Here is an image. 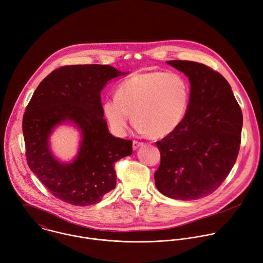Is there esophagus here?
I'll return each instance as SVG.
<instances>
[{
	"mask_svg": "<svg viewBox=\"0 0 263 263\" xmlns=\"http://www.w3.org/2000/svg\"><path fill=\"white\" fill-rule=\"evenodd\" d=\"M143 143L141 141H138V140H133L132 142V146H133V149H137L140 145H142Z\"/></svg>",
	"mask_w": 263,
	"mask_h": 263,
	"instance_id": "34e87169",
	"label": "esophagus"
}]
</instances>
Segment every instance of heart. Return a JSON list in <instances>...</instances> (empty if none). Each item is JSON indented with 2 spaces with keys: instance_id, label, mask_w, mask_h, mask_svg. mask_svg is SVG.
<instances>
[{
  "instance_id": "1",
  "label": "heart",
  "mask_w": 263,
  "mask_h": 263,
  "mask_svg": "<svg viewBox=\"0 0 263 263\" xmlns=\"http://www.w3.org/2000/svg\"><path fill=\"white\" fill-rule=\"evenodd\" d=\"M190 97V84L182 74L141 72L126 78L118 85L116 98L107 99L103 103V114L109 127L118 135L126 133L132 118L138 132L160 138L182 124Z\"/></svg>"
}]
</instances>
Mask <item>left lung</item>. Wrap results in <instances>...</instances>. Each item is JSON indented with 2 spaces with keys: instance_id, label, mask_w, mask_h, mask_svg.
Returning a JSON list of instances; mask_svg holds the SVG:
<instances>
[{
  "instance_id": "left-lung-1",
  "label": "left lung",
  "mask_w": 263,
  "mask_h": 263,
  "mask_svg": "<svg viewBox=\"0 0 263 263\" xmlns=\"http://www.w3.org/2000/svg\"><path fill=\"white\" fill-rule=\"evenodd\" d=\"M167 64L189 77L191 97L182 124L156 142L161 162L155 184L167 197L193 200L215 192L232 169L240 146L242 114L219 72L191 61Z\"/></svg>"
}]
</instances>
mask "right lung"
I'll use <instances>...</instances> for the list:
<instances>
[{
    "label": "right lung",
    "instance_id": "right-lung-1",
    "mask_svg": "<svg viewBox=\"0 0 263 263\" xmlns=\"http://www.w3.org/2000/svg\"><path fill=\"white\" fill-rule=\"evenodd\" d=\"M109 65L63 66L38 85L23 119L28 165L54 197L76 206L101 201L115 189V163L132 154V140L112 136L103 119L101 91L125 75ZM74 122L83 139L76 160L61 163L49 149L53 128Z\"/></svg>",
    "mask_w": 263,
    "mask_h": 263
}]
</instances>
